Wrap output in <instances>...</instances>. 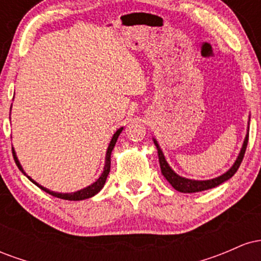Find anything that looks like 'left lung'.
<instances>
[{"instance_id": "obj_1", "label": "left lung", "mask_w": 261, "mask_h": 261, "mask_svg": "<svg viewBox=\"0 0 261 261\" xmlns=\"http://www.w3.org/2000/svg\"><path fill=\"white\" fill-rule=\"evenodd\" d=\"M248 139H249V134H247V136H245L243 147H242L241 153H239L238 158H237L234 164L232 166V168H230L228 172L224 173V174L218 176V178L211 179V180H190V179H185V178H182V176H179L178 174H175V173L172 170V168L168 166V163H167L166 158H164V155H163V152H162L160 146H158L157 141L155 140H153V141H154V145H155V147H157V151H158V158H160V166H161L162 174H163L164 178H166L167 180L170 182V185H172L175 190L180 191V193H199V191L208 190V189L218 187V185L222 184L223 181L228 180L229 178H232V176L234 175V173L238 170L239 166H241L242 161H243V158H244L245 149H247V145H248Z\"/></svg>"}]
</instances>
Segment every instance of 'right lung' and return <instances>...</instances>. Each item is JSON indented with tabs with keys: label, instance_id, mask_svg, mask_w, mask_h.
<instances>
[{
	"label": "right lung",
	"instance_id": "add662e5",
	"mask_svg": "<svg viewBox=\"0 0 261 261\" xmlns=\"http://www.w3.org/2000/svg\"><path fill=\"white\" fill-rule=\"evenodd\" d=\"M122 131V127L119 128L118 131H116L115 134H114L113 139L112 141H110L109 143V147H108V151H107V155H106V166H104V170L103 173H101V175L99 176V179H98L97 181L93 182L92 185H89V187H87L85 189H82V190H79L76 191V193H71V194H60V193H55V191H50L49 189H45L44 187H41V185H39L37 181H34L33 179L31 178V176H28L24 173V170H23L22 166L19 164V161L17 160V155L16 153H14V151L12 149V153H13V158H14V162H16L17 167L19 168L20 172L23 173V174L28 176V179L31 180L32 182H34L37 187H39L41 189V190H44L45 193L50 194V195L55 196V197H59V199H64V200H68V201H79V200H85V199H89V197L94 196L95 194H98L99 191L101 190V188L104 187V184H106V180H107V176L108 174H109L110 172V154H112V151L114 148V146H115L116 143V140H118L119 135H120V133Z\"/></svg>",
	"mask_w": 261,
	"mask_h": 261
}]
</instances>
